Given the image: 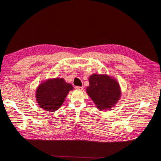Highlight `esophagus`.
<instances>
[{"label": "esophagus", "instance_id": "obj_1", "mask_svg": "<svg viewBox=\"0 0 161 161\" xmlns=\"http://www.w3.org/2000/svg\"><path fill=\"white\" fill-rule=\"evenodd\" d=\"M75 89H76V90L82 91V89H83V86H75Z\"/></svg>", "mask_w": 161, "mask_h": 161}]
</instances>
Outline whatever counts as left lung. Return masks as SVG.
Wrapping results in <instances>:
<instances>
[{
    "label": "left lung",
    "mask_w": 161,
    "mask_h": 161,
    "mask_svg": "<svg viewBox=\"0 0 161 161\" xmlns=\"http://www.w3.org/2000/svg\"><path fill=\"white\" fill-rule=\"evenodd\" d=\"M89 86L86 91L100 111L113 108L121 97L120 86L108 75L93 74L89 76Z\"/></svg>",
    "instance_id": "obj_1"
}]
</instances>
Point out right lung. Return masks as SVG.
I'll use <instances>...</instances> for the list:
<instances>
[{
  "mask_svg": "<svg viewBox=\"0 0 161 161\" xmlns=\"http://www.w3.org/2000/svg\"><path fill=\"white\" fill-rule=\"evenodd\" d=\"M73 89L71 84L62 78L48 79L38 86L36 98L41 108L47 111H56L64 103L66 97Z\"/></svg>",
  "mask_w": 161,
  "mask_h": 161,
  "instance_id": "add662e5",
  "label": "right lung"
}]
</instances>
